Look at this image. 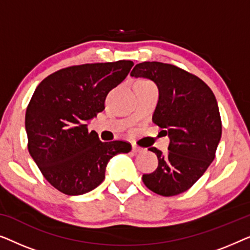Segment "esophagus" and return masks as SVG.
<instances>
[{"mask_svg":"<svg viewBox=\"0 0 250 250\" xmlns=\"http://www.w3.org/2000/svg\"><path fill=\"white\" fill-rule=\"evenodd\" d=\"M132 151L134 153H141V152H143V148H141V146H139L136 145H133L132 146Z\"/></svg>","mask_w":250,"mask_h":250,"instance_id":"obj_1","label":"esophagus"}]
</instances>
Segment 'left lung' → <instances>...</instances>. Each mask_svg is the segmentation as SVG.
Wrapping results in <instances>:
<instances>
[{
	"label": "left lung",
	"mask_w": 250,
	"mask_h": 250,
	"mask_svg": "<svg viewBox=\"0 0 250 250\" xmlns=\"http://www.w3.org/2000/svg\"><path fill=\"white\" fill-rule=\"evenodd\" d=\"M131 76L155 82L159 100L152 122L169 136L168 152L149 148L158 158V167L143 174L145 186L164 197L189 190L215 158L222 135L216 98L196 75L158 61H145L133 68Z\"/></svg>",
	"instance_id": "8db88e82"
}]
</instances>
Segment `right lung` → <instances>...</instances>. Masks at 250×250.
<instances>
[{"instance_id": "add662e5", "label": "right lung", "mask_w": 250, "mask_h": 250, "mask_svg": "<svg viewBox=\"0 0 250 250\" xmlns=\"http://www.w3.org/2000/svg\"><path fill=\"white\" fill-rule=\"evenodd\" d=\"M131 60L77 64L51 74L36 87L26 110L28 151L51 186L68 196L90 192L104 180L107 164L127 153L126 141L102 142L87 121L104 109Z\"/></svg>"}]
</instances>
